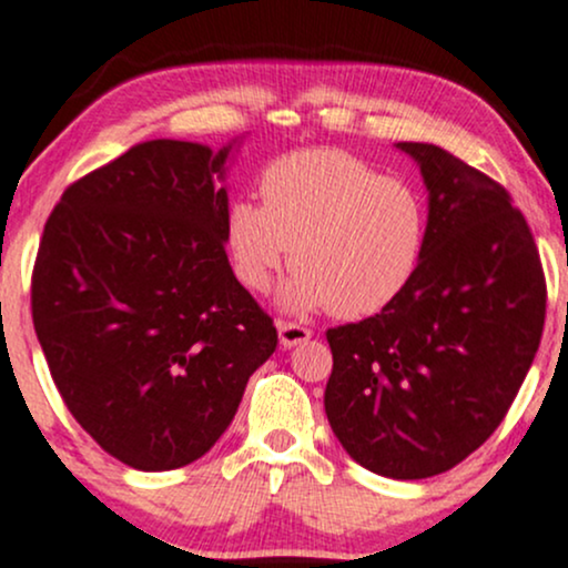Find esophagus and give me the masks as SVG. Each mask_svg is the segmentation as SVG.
<instances>
[{
    "instance_id": "obj_1",
    "label": "esophagus",
    "mask_w": 568,
    "mask_h": 568,
    "mask_svg": "<svg viewBox=\"0 0 568 568\" xmlns=\"http://www.w3.org/2000/svg\"><path fill=\"white\" fill-rule=\"evenodd\" d=\"M277 336H280V347L291 349V347H298V344L310 342L312 331L304 328V325H298V323L277 321Z\"/></svg>"
}]
</instances>
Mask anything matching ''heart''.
<instances>
[{
  "label": "heart",
  "mask_w": 568,
  "mask_h": 568,
  "mask_svg": "<svg viewBox=\"0 0 568 568\" xmlns=\"http://www.w3.org/2000/svg\"><path fill=\"white\" fill-rule=\"evenodd\" d=\"M262 202L232 200L224 240L234 275L264 293L291 262L280 304L288 312L328 306L357 321L389 306L425 258L429 211L406 179L382 175L336 149H304L272 162Z\"/></svg>",
  "instance_id": "1"
}]
</instances>
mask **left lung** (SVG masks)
<instances>
[{
	"label": "left lung",
	"mask_w": 568,
	"mask_h": 568,
	"mask_svg": "<svg viewBox=\"0 0 568 568\" xmlns=\"http://www.w3.org/2000/svg\"><path fill=\"white\" fill-rule=\"evenodd\" d=\"M395 146L427 186L425 258L379 315L328 328L325 414L357 465L419 480L452 470L505 419L539 349L547 291L505 186L435 143Z\"/></svg>",
	"instance_id": "1"
}]
</instances>
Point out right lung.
Listing matches in <instances>:
<instances>
[{"instance_id":"right-lung-1","label":"right lung","mask_w":568,"mask_h":568,"mask_svg":"<svg viewBox=\"0 0 568 568\" xmlns=\"http://www.w3.org/2000/svg\"><path fill=\"white\" fill-rule=\"evenodd\" d=\"M237 143H135L71 184L44 224L37 338L71 416L135 470L211 452L277 347L226 258Z\"/></svg>"}]
</instances>
